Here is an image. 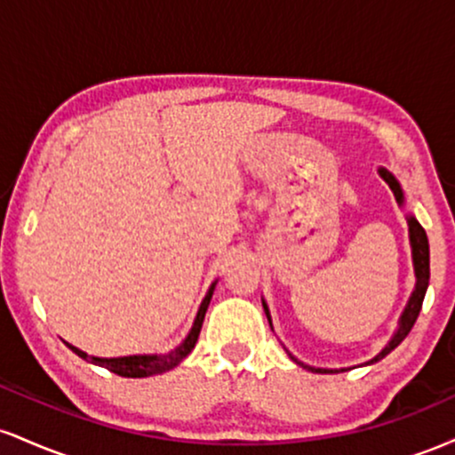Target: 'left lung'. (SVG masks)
<instances>
[{
	"label": "left lung",
	"mask_w": 455,
	"mask_h": 455,
	"mask_svg": "<svg viewBox=\"0 0 455 455\" xmlns=\"http://www.w3.org/2000/svg\"><path fill=\"white\" fill-rule=\"evenodd\" d=\"M379 175L383 177L385 184L391 188L395 201H398L400 205H406V196H404V190H402L400 181L395 180V177L391 175L387 169H383V166H379ZM406 224H409V242H411L412 271H415V289H412L409 301H406L404 310H402L400 321H398V329L394 331V336H391L389 342L385 344L383 348H380V353H377L372 359H368V362L362 363V365H372V363L380 362L383 357H387V355L394 351V348L398 347V344L404 340L406 336H409L412 325H415L417 316H419L421 304H424L427 282H430V243H427V235L424 231V227L417 222V218L412 216V213H406ZM263 310H265V315H267V321L271 325V315H269L267 301H265V299H263ZM284 351H286V348H284ZM286 353H289V351H286ZM289 357L293 359L297 365H301V368L310 370V372H347V370H348V368H316V365H307L304 362H299V359H297L295 355H291V353H289Z\"/></svg>",
	"instance_id": "obj_1"
}]
</instances>
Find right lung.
Wrapping results in <instances>:
<instances>
[{"label": "right lung", "mask_w": 455, "mask_h": 455, "mask_svg": "<svg viewBox=\"0 0 455 455\" xmlns=\"http://www.w3.org/2000/svg\"><path fill=\"white\" fill-rule=\"evenodd\" d=\"M216 284L218 280H213L210 291H207V295L203 297L201 306H198V312L195 316V323H192L190 331H188V336L181 340V344H177L173 351L149 353V355H128V357H93V355H87L85 351H81V348L72 347V344L66 342L68 348H70L72 353H76L81 359H85V362L102 365V368L111 370V372L126 379H145V377H154V374L166 372V370H173L175 365L184 362L188 355L192 353V348H195L198 333H201V327H203V318H205L207 307H210Z\"/></svg>", "instance_id": "right-lung-1"}]
</instances>
